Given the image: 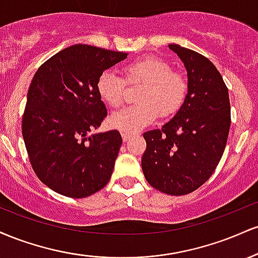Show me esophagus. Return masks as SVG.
<instances>
[{
    "label": "esophagus",
    "mask_w": 258,
    "mask_h": 258,
    "mask_svg": "<svg viewBox=\"0 0 258 258\" xmlns=\"http://www.w3.org/2000/svg\"><path fill=\"white\" fill-rule=\"evenodd\" d=\"M121 136H122V139L123 141H128L130 138H131V136H132V133H128V132H121Z\"/></svg>",
    "instance_id": "obj_1"
}]
</instances>
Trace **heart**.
<instances>
[{"mask_svg":"<svg viewBox=\"0 0 258 258\" xmlns=\"http://www.w3.org/2000/svg\"><path fill=\"white\" fill-rule=\"evenodd\" d=\"M130 85H142L137 94L138 104L112 112L109 123L122 132L133 133L144 128L158 116L166 117L176 112L184 102L188 82L183 74L159 57H144L123 68ZM100 99L111 108L122 104L125 80L114 70H104L97 79Z\"/></svg>","mask_w":258,"mask_h":258,"instance_id":"b5f03b06","label":"heart"}]
</instances>
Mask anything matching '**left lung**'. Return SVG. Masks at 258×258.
I'll return each instance as SVG.
<instances>
[{"label": "left lung", "instance_id": "8db88e82", "mask_svg": "<svg viewBox=\"0 0 258 258\" xmlns=\"http://www.w3.org/2000/svg\"><path fill=\"white\" fill-rule=\"evenodd\" d=\"M188 75V93L177 114L161 128L143 135L142 170L153 188L170 195L197 190L223 155L230 127V103L222 75L206 57L168 44Z\"/></svg>", "mask_w": 258, "mask_h": 258}]
</instances>
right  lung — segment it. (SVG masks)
I'll return each mask as SVG.
<instances>
[{"mask_svg":"<svg viewBox=\"0 0 258 258\" xmlns=\"http://www.w3.org/2000/svg\"><path fill=\"white\" fill-rule=\"evenodd\" d=\"M127 53L74 44L41 65L28 91L22 132L36 176L64 197H90L110 179L122 138L96 133L108 115L97 92L104 70Z\"/></svg>","mask_w":258,"mask_h":258,"instance_id":"1","label":"right lung"}]
</instances>
